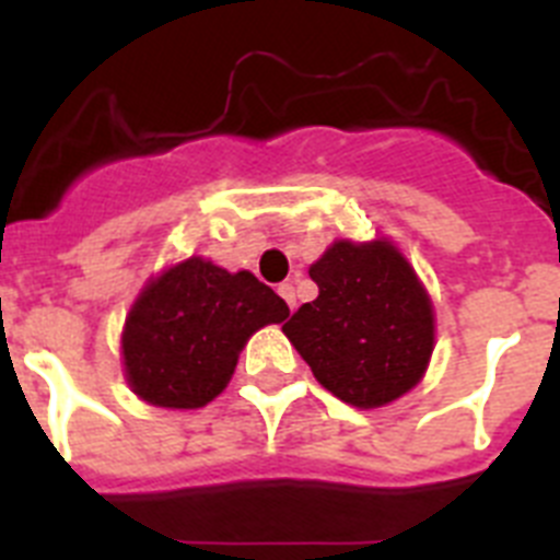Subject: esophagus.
Instances as JSON below:
<instances>
[{
    "instance_id": "obj_1",
    "label": "esophagus",
    "mask_w": 560,
    "mask_h": 560,
    "mask_svg": "<svg viewBox=\"0 0 560 560\" xmlns=\"http://www.w3.org/2000/svg\"><path fill=\"white\" fill-rule=\"evenodd\" d=\"M277 294L283 296V300H285V305H289L291 311L296 308V294H294V285H291V283H280V285H277Z\"/></svg>"
}]
</instances>
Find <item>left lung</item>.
Here are the masks:
<instances>
[{
    "mask_svg": "<svg viewBox=\"0 0 560 560\" xmlns=\"http://www.w3.org/2000/svg\"><path fill=\"white\" fill-rule=\"evenodd\" d=\"M308 275L319 294L283 334L314 378L359 409L409 393L432 355L434 316L407 257L389 241H336Z\"/></svg>",
    "mask_w": 560,
    "mask_h": 560,
    "instance_id": "8db88e82",
    "label": "left lung"
}]
</instances>
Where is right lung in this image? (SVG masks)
<instances>
[{
  "mask_svg": "<svg viewBox=\"0 0 560 560\" xmlns=\"http://www.w3.org/2000/svg\"><path fill=\"white\" fill-rule=\"evenodd\" d=\"M285 316L289 305L255 275L190 257L151 280L128 314V384L153 407H205L226 387L246 339Z\"/></svg>",
  "mask_w": 560,
  "mask_h": 560,
  "instance_id": "add662e5",
  "label": "right lung"
}]
</instances>
